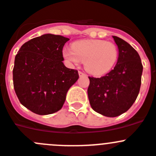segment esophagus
Segmentation results:
<instances>
[{
	"label": "esophagus",
	"mask_w": 156,
	"mask_h": 156,
	"mask_svg": "<svg viewBox=\"0 0 156 156\" xmlns=\"http://www.w3.org/2000/svg\"><path fill=\"white\" fill-rule=\"evenodd\" d=\"M79 76H87V75L86 73H84L81 72V71H79Z\"/></svg>",
	"instance_id": "esophagus-1"
}]
</instances>
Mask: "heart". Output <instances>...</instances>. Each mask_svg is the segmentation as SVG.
Listing matches in <instances>:
<instances>
[{
  "mask_svg": "<svg viewBox=\"0 0 156 156\" xmlns=\"http://www.w3.org/2000/svg\"><path fill=\"white\" fill-rule=\"evenodd\" d=\"M62 55L72 63L84 62L86 69L93 75L102 76L114 68L118 60V52L112 42L87 39L74 42L72 48H65Z\"/></svg>",
  "mask_w": 156,
  "mask_h": 156,
  "instance_id": "b5f03b06",
  "label": "heart"
}]
</instances>
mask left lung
<instances>
[{
    "mask_svg": "<svg viewBox=\"0 0 156 156\" xmlns=\"http://www.w3.org/2000/svg\"><path fill=\"white\" fill-rule=\"evenodd\" d=\"M119 51L114 69L101 78L89 76L87 94L91 108L104 116L114 118L126 112L138 95L143 66L136 50L113 36Z\"/></svg>",
    "mask_w": 156,
    "mask_h": 156,
    "instance_id": "left-lung-1",
    "label": "left lung"
}]
</instances>
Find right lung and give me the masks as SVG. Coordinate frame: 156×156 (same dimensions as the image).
Returning a JSON list of instances; mask_svg holds the SVG:
<instances>
[{
    "mask_svg": "<svg viewBox=\"0 0 156 156\" xmlns=\"http://www.w3.org/2000/svg\"><path fill=\"white\" fill-rule=\"evenodd\" d=\"M68 38L45 34L23 44L13 69V83L20 103L39 115L59 111L68 90L79 78L64 66L62 48Z\"/></svg>",
    "mask_w": 156,
    "mask_h": 156,
    "instance_id": "obj_1",
    "label": "right lung"
}]
</instances>
